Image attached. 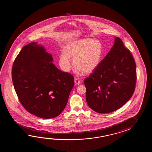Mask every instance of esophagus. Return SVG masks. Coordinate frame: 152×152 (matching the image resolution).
<instances>
[{
	"instance_id": "esophagus-1",
	"label": "esophagus",
	"mask_w": 152,
	"mask_h": 152,
	"mask_svg": "<svg viewBox=\"0 0 152 152\" xmlns=\"http://www.w3.org/2000/svg\"><path fill=\"white\" fill-rule=\"evenodd\" d=\"M75 84H77V85H79L80 84V81L77 78H75Z\"/></svg>"
}]
</instances>
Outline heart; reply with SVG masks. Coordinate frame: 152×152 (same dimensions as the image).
Wrapping results in <instances>:
<instances>
[{
  "label": "heart",
  "mask_w": 152,
  "mask_h": 152,
  "mask_svg": "<svg viewBox=\"0 0 152 152\" xmlns=\"http://www.w3.org/2000/svg\"><path fill=\"white\" fill-rule=\"evenodd\" d=\"M102 46L100 42L93 39H84L67 45L65 52H62L58 58V64L64 71L68 72L73 65L77 74H88L94 71L100 61Z\"/></svg>",
  "instance_id": "b5f03b06"
}]
</instances>
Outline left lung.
I'll use <instances>...</instances> for the list:
<instances>
[{
	"mask_svg": "<svg viewBox=\"0 0 152 152\" xmlns=\"http://www.w3.org/2000/svg\"><path fill=\"white\" fill-rule=\"evenodd\" d=\"M136 81L135 60L122 41L114 45L97 68L84 80L88 107L98 113L120 109L130 99Z\"/></svg>",
	"mask_w": 152,
	"mask_h": 152,
	"instance_id": "1",
	"label": "left lung"
}]
</instances>
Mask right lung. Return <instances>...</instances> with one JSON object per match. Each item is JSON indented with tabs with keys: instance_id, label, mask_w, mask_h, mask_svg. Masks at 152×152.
<instances>
[{
	"instance_id": "right-lung-1",
	"label": "right lung",
	"mask_w": 152,
	"mask_h": 152,
	"mask_svg": "<svg viewBox=\"0 0 152 152\" xmlns=\"http://www.w3.org/2000/svg\"><path fill=\"white\" fill-rule=\"evenodd\" d=\"M52 55L38 42L25 45L13 62L12 79L20 103L42 118H53L64 110L75 85L73 75L53 64Z\"/></svg>"
}]
</instances>
